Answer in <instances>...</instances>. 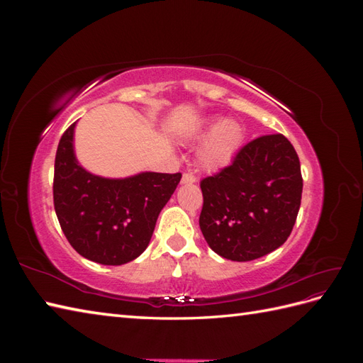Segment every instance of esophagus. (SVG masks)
<instances>
[{
    "mask_svg": "<svg viewBox=\"0 0 363 363\" xmlns=\"http://www.w3.org/2000/svg\"><path fill=\"white\" fill-rule=\"evenodd\" d=\"M196 182V177L194 174H189V172H186V174H183V177H182V183L183 184H192V183H195Z\"/></svg>",
    "mask_w": 363,
    "mask_h": 363,
    "instance_id": "obj_1",
    "label": "esophagus"
}]
</instances>
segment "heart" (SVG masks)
<instances>
[{
  "label": "heart",
  "mask_w": 363,
  "mask_h": 363,
  "mask_svg": "<svg viewBox=\"0 0 363 363\" xmlns=\"http://www.w3.org/2000/svg\"><path fill=\"white\" fill-rule=\"evenodd\" d=\"M207 131H213V133L201 150V162L206 168L211 169L224 167L232 160L235 152L242 144V130L233 121L212 119L208 121L200 133L204 135Z\"/></svg>",
  "instance_id": "heart-1"
}]
</instances>
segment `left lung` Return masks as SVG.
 <instances>
[{
    "label": "left lung",
    "instance_id": "8db88e82",
    "mask_svg": "<svg viewBox=\"0 0 363 363\" xmlns=\"http://www.w3.org/2000/svg\"><path fill=\"white\" fill-rule=\"evenodd\" d=\"M200 188V228L208 247L224 259L255 260L292 232L303 192L300 159L283 135L260 136Z\"/></svg>",
    "mask_w": 363,
    "mask_h": 363
}]
</instances>
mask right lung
<instances>
[{
	"label": "right lung",
	"mask_w": 363,
	"mask_h": 363,
	"mask_svg": "<svg viewBox=\"0 0 363 363\" xmlns=\"http://www.w3.org/2000/svg\"><path fill=\"white\" fill-rule=\"evenodd\" d=\"M74 128L75 123L60 138L54 162L52 196L60 227L80 256L101 265H124L148 247L182 174L94 175L75 159Z\"/></svg>",
	"instance_id": "1"
}]
</instances>
